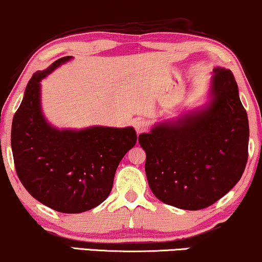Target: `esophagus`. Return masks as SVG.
<instances>
[{"mask_svg":"<svg viewBox=\"0 0 262 262\" xmlns=\"http://www.w3.org/2000/svg\"><path fill=\"white\" fill-rule=\"evenodd\" d=\"M147 127H148L147 122L145 120H141V118H138V120L134 122V128H135V130H137L138 134L142 133V132H146Z\"/></svg>","mask_w":262,"mask_h":262,"instance_id":"34e87169","label":"esophagus"}]
</instances>
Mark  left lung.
<instances>
[{"label":"left lung","instance_id":"1","mask_svg":"<svg viewBox=\"0 0 262 262\" xmlns=\"http://www.w3.org/2000/svg\"><path fill=\"white\" fill-rule=\"evenodd\" d=\"M249 122L233 74L215 68L209 101L139 135L154 194L179 209L200 210L224 197L248 161Z\"/></svg>","mask_w":262,"mask_h":262}]
</instances>
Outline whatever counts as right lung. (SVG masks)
<instances>
[{"mask_svg": "<svg viewBox=\"0 0 262 262\" xmlns=\"http://www.w3.org/2000/svg\"><path fill=\"white\" fill-rule=\"evenodd\" d=\"M72 57L35 72L12 123L11 144L19 180L32 197L66 214L83 213L110 194L116 169L137 142L133 127L58 129L46 120L41 81Z\"/></svg>", "mask_w": 262, "mask_h": 262, "instance_id": "add662e5", "label": "right lung"}]
</instances>
